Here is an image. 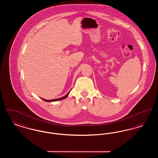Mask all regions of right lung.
I'll list each match as a JSON object with an SVG mask.
<instances>
[{
	"instance_id": "add662e5",
	"label": "right lung",
	"mask_w": 158,
	"mask_h": 158,
	"mask_svg": "<svg viewBox=\"0 0 158 158\" xmlns=\"http://www.w3.org/2000/svg\"><path fill=\"white\" fill-rule=\"evenodd\" d=\"M69 93H70V91L68 92V94H66L64 97H62V98H58V99H52V100H47V99H43V98H41L42 99H43L44 101H45L46 102H53V101H60V100H62V99H65V98H66L67 97H68V95H69Z\"/></svg>"
}]
</instances>
